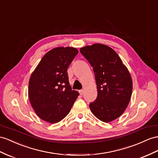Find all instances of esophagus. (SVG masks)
<instances>
[{"label": "esophagus", "instance_id": "obj_1", "mask_svg": "<svg viewBox=\"0 0 158 158\" xmlns=\"http://www.w3.org/2000/svg\"><path fill=\"white\" fill-rule=\"evenodd\" d=\"M79 94L80 95H83L84 94V90L83 89H81V90H79Z\"/></svg>", "mask_w": 158, "mask_h": 158}]
</instances>
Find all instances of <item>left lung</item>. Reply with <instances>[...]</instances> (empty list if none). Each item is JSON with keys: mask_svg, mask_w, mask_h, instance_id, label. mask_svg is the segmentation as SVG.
<instances>
[{"mask_svg": "<svg viewBox=\"0 0 158 158\" xmlns=\"http://www.w3.org/2000/svg\"><path fill=\"white\" fill-rule=\"evenodd\" d=\"M93 67L98 97L89 103L91 112L103 122L115 120L128 106L132 93V79L127 67L111 48L94 44L80 48Z\"/></svg>", "mask_w": 158, "mask_h": 158, "instance_id": "8db88e82", "label": "left lung"}]
</instances>
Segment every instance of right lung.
<instances>
[{
  "label": "right lung",
  "instance_id": "add662e5",
  "mask_svg": "<svg viewBox=\"0 0 158 158\" xmlns=\"http://www.w3.org/2000/svg\"><path fill=\"white\" fill-rule=\"evenodd\" d=\"M73 47H57L43 56L32 73L29 83V98L39 118L57 123L67 115L79 95L72 90L67 69L77 55Z\"/></svg>",
  "mask_w": 158,
  "mask_h": 158
}]
</instances>
